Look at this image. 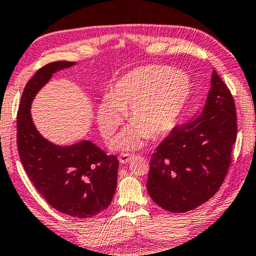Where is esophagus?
<instances>
[{
  "label": "esophagus",
  "mask_w": 256,
  "mask_h": 256,
  "mask_svg": "<svg viewBox=\"0 0 256 256\" xmlns=\"http://www.w3.org/2000/svg\"><path fill=\"white\" fill-rule=\"evenodd\" d=\"M133 158H134V156L133 154H130V153H122L120 156V161L122 164H128L131 161Z\"/></svg>",
  "instance_id": "obj_1"
}]
</instances>
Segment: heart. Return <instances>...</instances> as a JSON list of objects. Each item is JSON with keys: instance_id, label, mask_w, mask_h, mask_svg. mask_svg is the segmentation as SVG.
Returning a JSON list of instances; mask_svg holds the SVG:
<instances>
[{"instance_id": "1", "label": "heart", "mask_w": 256, "mask_h": 256, "mask_svg": "<svg viewBox=\"0 0 256 256\" xmlns=\"http://www.w3.org/2000/svg\"><path fill=\"white\" fill-rule=\"evenodd\" d=\"M192 92L188 75L167 66L150 64L136 68L120 78L97 108V123L109 139L128 111L132 122L112 142L117 150L142 147L150 136L158 138L172 131L178 123Z\"/></svg>"}]
</instances>
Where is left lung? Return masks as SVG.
Listing matches in <instances>:
<instances>
[{"mask_svg":"<svg viewBox=\"0 0 256 256\" xmlns=\"http://www.w3.org/2000/svg\"><path fill=\"white\" fill-rule=\"evenodd\" d=\"M236 139L234 100L214 70L203 110L172 128L152 154L146 183L150 198L175 214L210 200L228 174Z\"/></svg>","mask_w":256,"mask_h":256,"instance_id":"obj_1","label":"left lung"}]
</instances>
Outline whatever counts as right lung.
I'll return each mask as SVG.
<instances>
[{
  "instance_id": "obj_1",
  "label": "right lung",
  "mask_w": 256,
  "mask_h": 256,
  "mask_svg": "<svg viewBox=\"0 0 256 256\" xmlns=\"http://www.w3.org/2000/svg\"><path fill=\"white\" fill-rule=\"evenodd\" d=\"M74 64L72 61L48 64L28 80L17 114V148L28 178L45 200L59 212L86 219L110 205L120 161L90 140L70 146L48 142L34 126L30 111L34 96L53 74Z\"/></svg>"
}]
</instances>
